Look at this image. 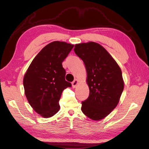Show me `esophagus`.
<instances>
[{
    "mask_svg": "<svg viewBox=\"0 0 149 149\" xmlns=\"http://www.w3.org/2000/svg\"><path fill=\"white\" fill-rule=\"evenodd\" d=\"M78 82L79 81L78 79H75L73 81V83H72V86H73V88H75L76 87V86L78 84Z\"/></svg>",
    "mask_w": 149,
    "mask_h": 149,
    "instance_id": "34e87169",
    "label": "esophagus"
}]
</instances>
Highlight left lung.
I'll use <instances>...</instances> for the list:
<instances>
[{
    "mask_svg": "<svg viewBox=\"0 0 149 149\" xmlns=\"http://www.w3.org/2000/svg\"><path fill=\"white\" fill-rule=\"evenodd\" d=\"M76 55L87 71L89 95L81 110L89 118L101 120L118 105L124 89L123 74L118 63L104 48L95 42L76 45Z\"/></svg>",
    "mask_w": 149,
    "mask_h": 149,
    "instance_id": "1",
    "label": "left lung"
}]
</instances>
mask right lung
Here are the masks:
<instances>
[{
	"label": "right lung",
	"instance_id": "add662e5",
	"mask_svg": "<svg viewBox=\"0 0 149 149\" xmlns=\"http://www.w3.org/2000/svg\"><path fill=\"white\" fill-rule=\"evenodd\" d=\"M74 45L53 42L35 57L24 78L25 96L33 109L45 118H50L60 109L63 91L71 87L65 80L62 63Z\"/></svg>",
	"mask_w": 149,
	"mask_h": 149
}]
</instances>
